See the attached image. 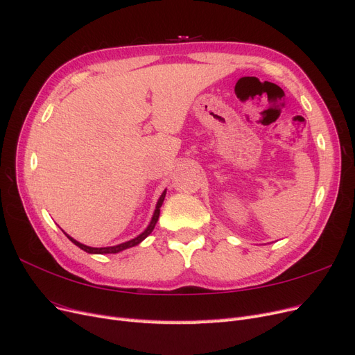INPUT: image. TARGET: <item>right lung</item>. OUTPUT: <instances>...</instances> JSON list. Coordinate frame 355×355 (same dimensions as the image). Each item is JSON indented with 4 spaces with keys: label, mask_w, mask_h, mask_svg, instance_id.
Listing matches in <instances>:
<instances>
[{
    "label": "right lung",
    "mask_w": 355,
    "mask_h": 355,
    "mask_svg": "<svg viewBox=\"0 0 355 355\" xmlns=\"http://www.w3.org/2000/svg\"><path fill=\"white\" fill-rule=\"evenodd\" d=\"M164 197H166V191L163 192V194H161V197H159V200H158V202H157L154 216H153L151 223H149V227H148L141 235H137L136 239H133V240H130V241L123 243V244H118V245H112V247H101V249H98V247H89V245H84V244H81V243H78V241H75L73 239L69 237V235H68V239H69L75 245H78L81 250L87 252V253H99V254H103V253H118V252H121V250H124V249H128V247L137 245L139 243L144 241V240L148 237V235L153 232V230L155 228V223H157V220H158V218H159V207L163 206Z\"/></svg>",
    "instance_id": "1"
}]
</instances>
